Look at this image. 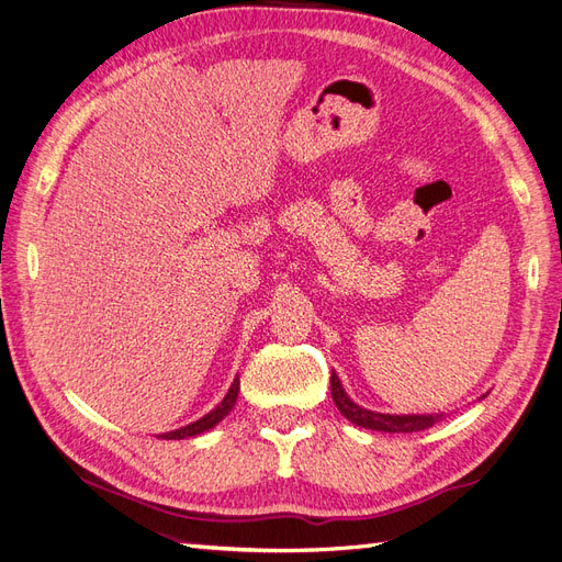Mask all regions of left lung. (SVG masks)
Masks as SVG:
<instances>
[{
	"label": "left lung",
	"mask_w": 562,
	"mask_h": 562,
	"mask_svg": "<svg viewBox=\"0 0 562 562\" xmlns=\"http://www.w3.org/2000/svg\"><path fill=\"white\" fill-rule=\"evenodd\" d=\"M330 391H333V401L337 405V411L342 413L351 424L363 429H372V431H386V434H413V431H424L434 427V424L443 417V415H384V413H375L368 411V407H361L359 403H353L347 391L339 382V378L330 375Z\"/></svg>",
	"instance_id": "obj_1"
}]
</instances>
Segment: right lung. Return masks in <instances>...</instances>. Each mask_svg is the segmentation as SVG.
I'll list each match as a JSON object with an SVG mask.
<instances>
[{"instance_id": "right-lung-1", "label": "right lung", "mask_w": 562, "mask_h": 562, "mask_svg": "<svg viewBox=\"0 0 562 562\" xmlns=\"http://www.w3.org/2000/svg\"><path fill=\"white\" fill-rule=\"evenodd\" d=\"M236 398H239V378H234V382H232V386H229V391H227V396H225L223 401H220L209 415H203L201 419H196V422H192V424H187V427H180V429H176V431H166V434H161L159 438H166V440H182V438H194V436H199V434H203V431H211L217 422H223V419L232 413V407H234Z\"/></svg>"}]
</instances>
